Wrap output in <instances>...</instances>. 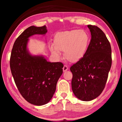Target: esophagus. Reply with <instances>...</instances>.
<instances>
[{"mask_svg": "<svg viewBox=\"0 0 122 122\" xmlns=\"http://www.w3.org/2000/svg\"><path fill=\"white\" fill-rule=\"evenodd\" d=\"M67 70H68V67L67 66L65 65V66H63V71L64 72H65V71H67Z\"/></svg>", "mask_w": 122, "mask_h": 122, "instance_id": "obj_1", "label": "esophagus"}]
</instances>
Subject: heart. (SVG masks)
<instances>
[{
    "mask_svg": "<svg viewBox=\"0 0 122 122\" xmlns=\"http://www.w3.org/2000/svg\"><path fill=\"white\" fill-rule=\"evenodd\" d=\"M90 38L83 30H72L58 32L54 37V45H49L51 53L59 57L60 51H64V57L71 62H77L83 58L87 51Z\"/></svg>",
    "mask_w": 122,
    "mask_h": 122,
    "instance_id": "b5f03b06",
    "label": "heart"
}]
</instances>
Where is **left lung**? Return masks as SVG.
Returning a JSON list of instances; mask_svg holds the SVG:
<instances>
[{
  "mask_svg": "<svg viewBox=\"0 0 122 122\" xmlns=\"http://www.w3.org/2000/svg\"><path fill=\"white\" fill-rule=\"evenodd\" d=\"M88 27L92 39L86 54L70 68L72 90L83 101H92L102 93L112 63L111 48L106 34L97 26Z\"/></svg>",
  "mask_w": 122,
  "mask_h": 122,
  "instance_id": "obj_1",
  "label": "left lung"
}]
</instances>
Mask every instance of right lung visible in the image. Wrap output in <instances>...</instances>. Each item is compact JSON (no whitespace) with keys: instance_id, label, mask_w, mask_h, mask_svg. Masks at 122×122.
<instances>
[{"instance_id":"add662e5","label":"right lung","mask_w":122,"mask_h":122,"mask_svg":"<svg viewBox=\"0 0 122 122\" xmlns=\"http://www.w3.org/2000/svg\"><path fill=\"white\" fill-rule=\"evenodd\" d=\"M47 32L46 26L29 27L16 39L10 57L12 75L20 93L28 102L39 106L50 101L63 73L62 63L50 62L42 55L33 56L27 48L30 36Z\"/></svg>"}]
</instances>
